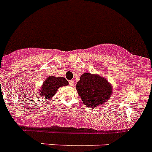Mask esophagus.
<instances>
[{"label": "esophagus", "instance_id": "esophagus-1", "mask_svg": "<svg viewBox=\"0 0 152 152\" xmlns=\"http://www.w3.org/2000/svg\"><path fill=\"white\" fill-rule=\"evenodd\" d=\"M69 86H72V87H73V86H74V81H73V80L69 81Z\"/></svg>", "mask_w": 152, "mask_h": 152}]
</instances>
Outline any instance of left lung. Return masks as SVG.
<instances>
[{"label":"left lung","mask_w":152,"mask_h":152,"mask_svg":"<svg viewBox=\"0 0 152 152\" xmlns=\"http://www.w3.org/2000/svg\"><path fill=\"white\" fill-rule=\"evenodd\" d=\"M76 90L84 104L89 108H95L107 102L113 94L111 84L106 78L89 73L80 76Z\"/></svg>","instance_id":"left-lung-1"}]
</instances>
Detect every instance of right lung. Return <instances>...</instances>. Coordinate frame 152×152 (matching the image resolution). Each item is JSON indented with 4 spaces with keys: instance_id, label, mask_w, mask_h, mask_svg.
<instances>
[{
    "instance_id": "1",
    "label": "right lung",
    "mask_w": 152,
    "mask_h": 152,
    "mask_svg": "<svg viewBox=\"0 0 152 152\" xmlns=\"http://www.w3.org/2000/svg\"><path fill=\"white\" fill-rule=\"evenodd\" d=\"M69 83L65 78L49 76L42 83V87L39 89V96H41L42 98H45L46 100H49L55 95L59 88L66 86Z\"/></svg>"
}]
</instances>
